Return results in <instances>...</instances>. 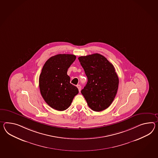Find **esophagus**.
<instances>
[{"mask_svg": "<svg viewBox=\"0 0 158 158\" xmlns=\"http://www.w3.org/2000/svg\"><path fill=\"white\" fill-rule=\"evenodd\" d=\"M77 89H79V91L80 92V91H81V85H77Z\"/></svg>", "mask_w": 158, "mask_h": 158, "instance_id": "esophagus-1", "label": "esophagus"}]
</instances>
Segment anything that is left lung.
Wrapping results in <instances>:
<instances>
[{"instance_id": "obj_1", "label": "left lung", "mask_w": 158, "mask_h": 158, "mask_svg": "<svg viewBox=\"0 0 158 158\" xmlns=\"http://www.w3.org/2000/svg\"><path fill=\"white\" fill-rule=\"evenodd\" d=\"M78 59L88 79L81 94L93 111L104 110L111 104L118 89L119 78L114 65L99 54L80 56Z\"/></svg>"}]
</instances>
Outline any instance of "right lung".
Masks as SVG:
<instances>
[{"instance_id": "right-lung-1", "label": "right lung", "mask_w": 158, "mask_h": 158, "mask_svg": "<svg viewBox=\"0 0 158 158\" xmlns=\"http://www.w3.org/2000/svg\"><path fill=\"white\" fill-rule=\"evenodd\" d=\"M75 59L74 55L58 54L49 58L43 67L39 80L40 91L48 105L56 110L67 109L79 93L67 73Z\"/></svg>"}]
</instances>
